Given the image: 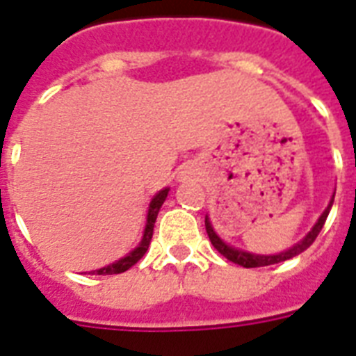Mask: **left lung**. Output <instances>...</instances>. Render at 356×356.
<instances>
[{"mask_svg": "<svg viewBox=\"0 0 356 356\" xmlns=\"http://www.w3.org/2000/svg\"><path fill=\"white\" fill-rule=\"evenodd\" d=\"M333 201H334V193L331 195L327 207H325V210L320 213L318 221L313 225V228H311V230H309L302 239H300L298 243H294L291 248H287V250H283V252H278V254H254V252H247V250H241V248L225 243L223 239L219 238V234L213 230L212 221H210V218H208V213H207V218H204V227H207V234H208V238H210V241H212L213 248H216L219 254H223L228 261L238 263V265H241V267L245 268L267 267V265H274V263L287 261V259L302 254L303 250H307V248L313 245L314 239H316V236L320 234V230H322L323 223H325V219H327L329 216V210H331V207H333Z\"/></svg>", "mask_w": 356, "mask_h": 356, "instance_id": "8db88e82", "label": "left lung"}]
</instances>
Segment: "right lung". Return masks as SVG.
<instances>
[{
	"instance_id": "right-lung-1",
	"label": "right lung",
	"mask_w": 356,
	"mask_h": 356,
	"mask_svg": "<svg viewBox=\"0 0 356 356\" xmlns=\"http://www.w3.org/2000/svg\"><path fill=\"white\" fill-rule=\"evenodd\" d=\"M168 192L170 188H163L161 192H157L153 195V199L149 201V207H148V216H146V225H144V232H143V238L138 241V245L133 248L131 252H128L124 258L117 259V261L109 263L106 267L102 268H97V270H91V274H98V276H106V274H120V273H126L129 267H133L138 259L143 258L146 250L149 247V241H152V236H153V227H155V219H157V213L163 207V203L166 201L168 197Z\"/></svg>"
}]
</instances>
